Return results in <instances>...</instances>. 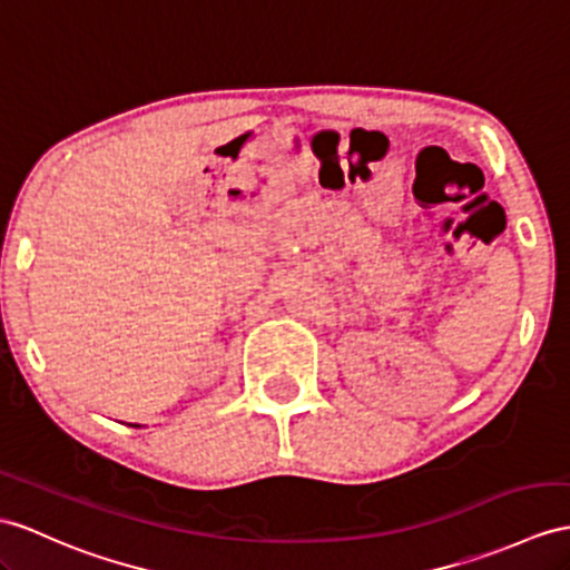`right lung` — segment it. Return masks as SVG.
Listing matches in <instances>:
<instances>
[{
  "label": "right lung",
  "mask_w": 570,
  "mask_h": 570,
  "mask_svg": "<svg viewBox=\"0 0 570 570\" xmlns=\"http://www.w3.org/2000/svg\"><path fill=\"white\" fill-rule=\"evenodd\" d=\"M130 425H132V428H140V425H137V423H130Z\"/></svg>",
  "instance_id": "right-lung-1"
}]
</instances>
